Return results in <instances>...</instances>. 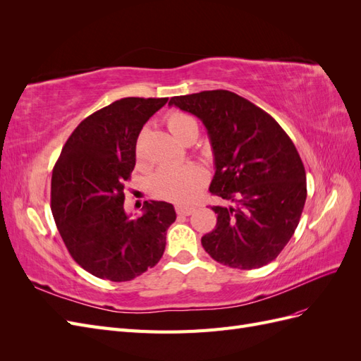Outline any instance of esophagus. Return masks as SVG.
<instances>
[{
    "label": "esophagus",
    "mask_w": 361,
    "mask_h": 361,
    "mask_svg": "<svg viewBox=\"0 0 361 361\" xmlns=\"http://www.w3.org/2000/svg\"><path fill=\"white\" fill-rule=\"evenodd\" d=\"M194 211H195L194 206H182V204L176 206L178 215H191Z\"/></svg>",
    "instance_id": "1"
}]
</instances>
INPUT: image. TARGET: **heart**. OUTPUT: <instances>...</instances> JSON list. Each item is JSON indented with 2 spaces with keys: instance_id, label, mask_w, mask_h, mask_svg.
<instances>
[{
  "instance_id": "1",
  "label": "heart",
  "mask_w": 361,
  "mask_h": 361,
  "mask_svg": "<svg viewBox=\"0 0 361 361\" xmlns=\"http://www.w3.org/2000/svg\"><path fill=\"white\" fill-rule=\"evenodd\" d=\"M167 126L170 133L180 140L190 130H197V122L187 113L173 111L167 116ZM137 157L140 158L141 149L137 145ZM206 171L195 166V164H185L178 167H164L154 178H152L150 187L152 192L157 197L166 199L176 203H188L206 185Z\"/></svg>"
}]
</instances>
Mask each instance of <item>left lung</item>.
<instances>
[{
    "mask_svg": "<svg viewBox=\"0 0 361 361\" xmlns=\"http://www.w3.org/2000/svg\"><path fill=\"white\" fill-rule=\"evenodd\" d=\"M169 105L197 116L209 134L215 176L209 191L216 226L202 238L223 265L260 268L295 233L307 197L305 170L283 128L262 108L228 90L174 96Z\"/></svg>",
    "mask_w": 361,
    "mask_h": 361,
    "instance_id": "8db88e82",
    "label": "left lung"
}]
</instances>
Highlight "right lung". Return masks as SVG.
Listing matches in <instances>:
<instances>
[{
	"instance_id": "1",
	"label": "right lung",
	"mask_w": 361,
	"mask_h": 361,
	"mask_svg": "<svg viewBox=\"0 0 361 361\" xmlns=\"http://www.w3.org/2000/svg\"><path fill=\"white\" fill-rule=\"evenodd\" d=\"M169 97H123L85 117L54 166L51 211L73 260L94 277L128 281L154 268L176 220L171 203L150 200L125 212L140 130Z\"/></svg>"
}]
</instances>
